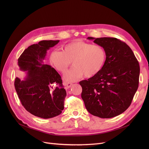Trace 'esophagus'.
<instances>
[{
  "label": "esophagus",
  "mask_w": 149,
  "mask_h": 149,
  "mask_svg": "<svg viewBox=\"0 0 149 149\" xmlns=\"http://www.w3.org/2000/svg\"><path fill=\"white\" fill-rule=\"evenodd\" d=\"M72 85V83H65V86H66V88H70L71 87V86Z\"/></svg>",
  "instance_id": "1"
}]
</instances>
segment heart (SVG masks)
Returning a JSON list of instances; mask_svg holds the SVG:
<instances>
[{"label": "heart", "mask_w": 149, "mask_h": 149, "mask_svg": "<svg viewBox=\"0 0 149 149\" xmlns=\"http://www.w3.org/2000/svg\"><path fill=\"white\" fill-rule=\"evenodd\" d=\"M106 52L103 47L84 41L77 40L62 47V51H55L50 55L51 64L64 74L72 64L74 67L66 73V81H74L84 75L91 78L98 74L104 67Z\"/></svg>", "instance_id": "1"}]
</instances>
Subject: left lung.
<instances>
[{
    "instance_id": "obj_1",
    "label": "left lung",
    "mask_w": 149,
    "mask_h": 149,
    "mask_svg": "<svg viewBox=\"0 0 149 149\" xmlns=\"http://www.w3.org/2000/svg\"><path fill=\"white\" fill-rule=\"evenodd\" d=\"M88 39L103 47L106 60L98 74L80 81L81 98L91 114L113 118L123 113L132 103L138 88L139 63L130 47L118 38Z\"/></svg>"
}]
</instances>
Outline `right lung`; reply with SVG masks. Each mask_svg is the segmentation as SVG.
Wrapping results in <instances>:
<instances>
[{
	"label": "right lung",
	"instance_id": "obj_1",
	"mask_svg": "<svg viewBox=\"0 0 149 149\" xmlns=\"http://www.w3.org/2000/svg\"><path fill=\"white\" fill-rule=\"evenodd\" d=\"M59 40H42L29 46L18 59V66L26 76L16 77L14 86L22 106L30 113L47 119L59 115L64 109L66 92L61 76L43 60L50 48Z\"/></svg>",
	"mask_w": 149,
	"mask_h": 149
}]
</instances>
